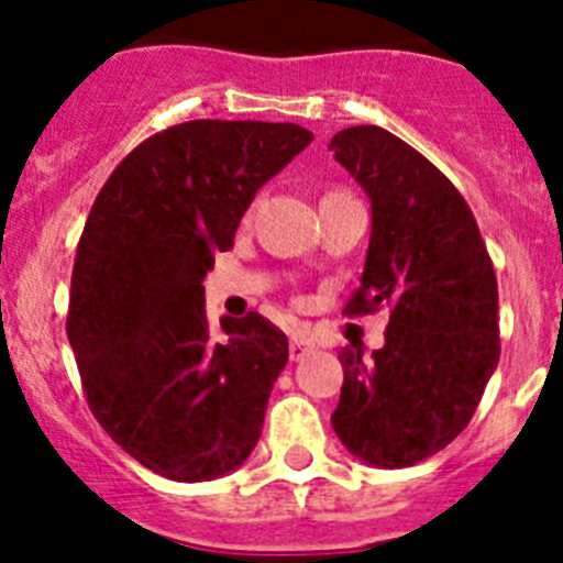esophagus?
Instances as JSON below:
<instances>
[{
	"label": "esophagus",
	"mask_w": 563,
	"mask_h": 563,
	"mask_svg": "<svg viewBox=\"0 0 563 563\" xmlns=\"http://www.w3.org/2000/svg\"><path fill=\"white\" fill-rule=\"evenodd\" d=\"M310 352H316V343H312L310 338H305V335H292L290 338V357H292V361H301V357L310 355Z\"/></svg>",
	"instance_id": "esophagus-1"
}]
</instances>
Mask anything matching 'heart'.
<instances>
[{"label":"heart","instance_id":"heart-1","mask_svg":"<svg viewBox=\"0 0 563 563\" xmlns=\"http://www.w3.org/2000/svg\"><path fill=\"white\" fill-rule=\"evenodd\" d=\"M332 194H341V191H332Z\"/></svg>","mask_w":563,"mask_h":563}]
</instances>
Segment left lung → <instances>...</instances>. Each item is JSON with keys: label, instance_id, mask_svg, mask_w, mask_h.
<instances>
[{"label": "left lung", "instance_id": "left-lung-1", "mask_svg": "<svg viewBox=\"0 0 563 563\" xmlns=\"http://www.w3.org/2000/svg\"><path fill=\"white\" fill-rule=\"evenodd\" d=\"M372 202L361 287L343 312L389 307L386 343L341 352L338 440L375 467H409L465 429L499 363V290L474 213L454 183L380 126L330 141Z\"/></svg>", "mask_w": 563, "mask_h": 563}]
</instances>
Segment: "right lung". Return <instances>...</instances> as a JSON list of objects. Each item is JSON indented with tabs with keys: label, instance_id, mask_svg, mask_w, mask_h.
Listing matches in <instances>:
<instances>
[{
	"label": "right lung",
	"instance_id": "right-lung-1",
	"mask_svg": "<svg viewBox=\"0 0 563 563\" xmlns=\"http://www.w3.org/2000/svg\"><path fill=\"white\" fill-rule=\"evenodd\" d=\"M310 141L296 123H177L132 148L89 211L69 346L101 429L166 479L231 474L262 437L287 335L258 312L213 332L202 278L258 188Z\"/></svg>",
	"mask_w": 563,
	"mask_h": 563
}]
</instances>
